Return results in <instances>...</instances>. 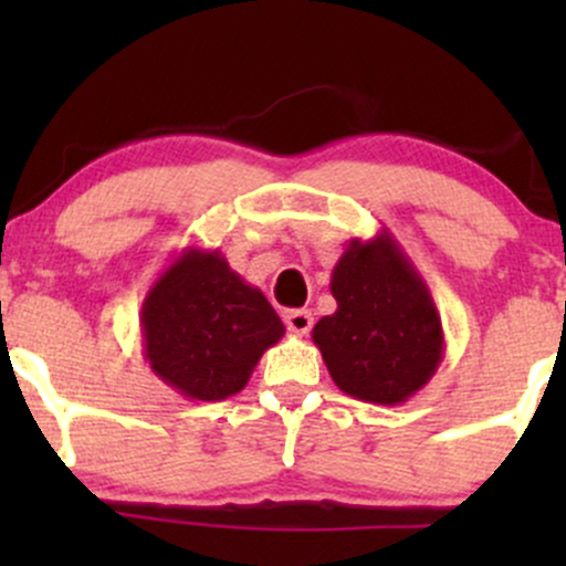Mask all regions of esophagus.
Returning a JSON list of instances; mask_svg holds the SVG:
<instances>
[{"mask_svg": "<svg viewBox=\"0 0 566 566\" xmlns=\"http://www.w3.org/2000/svg\"><path fill=\"white\" fill-rule=\"evenodd\" d=\"M284 324H287L290 333L308 335V329L314 327V316H311L308 308H292L284 311Z\"/></svg>", "mask_w": 566, "mask_h": 566, "instance_id": "1", "label": "esophagus"}]
</instances>
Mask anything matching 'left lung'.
Wrapping results in <instances>:
<instances>
[{
    "label": "left lung",
    "instance_id": "left-lung-1",
    "mask_svg": "<svg viewBox=\"0 0 566 566\" xmlns=\"http://www.w3.org/2000/svg\"><path fill=\"white\" fill-rule=\"evenodd\" d=\"M329 290L337 311L314 337L329 378L369 405H405L444 359V329L423 276L386 229L350 239Z\"/></svg>",
    "mask_w": 566,
    "mask_h": 566
}]
</instances>
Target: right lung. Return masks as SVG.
Instances as JSON below:
<instances>
[{
  "mask_svg": "<svg viewBox=\"0 0 566 566\" xmlns=\"http://www.w3.org/2000/svg\"><path fill=\"white\" fill-rule=\"evenodd\" d=\"M143 356L161 382L193 401H220L250 382L284 324L220 250L186 247L140 308Z\"/></svg>",
  "mask_w": 566,
  "mask_h": 566,
  "instance_id": "obj_1",
  "label": "right lung"
}]
</instances>
